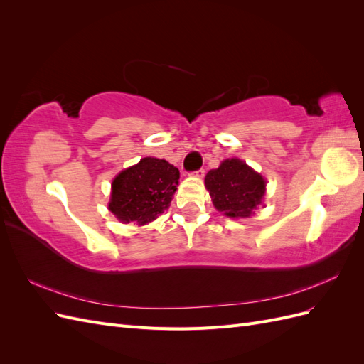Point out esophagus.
<instances>
[{
    "mask_svg": "<svg viewBox=\"0 0 364 364\" xmlns=\"http://www.w3.org/2000/svg\"><path fill=\"white\" fill-rule=\"evenodd\" d=\"M193 176H194V178H199V179H202L203 176H205V170H203V168H200V170H196V171H193Z\"/></svg>",
    "mask_w": 364,
    "mask_h": 364,
    "instance_id": "1",
    "label": "esophagus"
}]
</instances>
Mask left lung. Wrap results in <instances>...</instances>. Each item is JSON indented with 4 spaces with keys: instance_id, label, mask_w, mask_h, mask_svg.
I'll return each mask as SVG.
<instances>
[{
    "instance_id": "left-lung-1",
    "label": "left lung",
    "mask_w": 364,
    "mask_h": 364,
    "mask_svg": "<svg viewBox=\"0 0 364 364\" xmlns=\"http://www.w3.org/2000/svg\"><path fill=\"white\" fill-rule=\"evenodd\" d=\"M205 186L218 211L235 218L250 217L266 193L262 176L235 158L226 159L218 168L208 171Z\"/></svg>"
}]
</instances>
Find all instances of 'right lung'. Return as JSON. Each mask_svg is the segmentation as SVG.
<instances>
[{"label":"right lung","instance_id":"right-lung-1","mask_svg":"<svg viewBox=\"0 0 364 364\" xmlns=\"http://www.w3.org/2000/svg\"><path fill=\"white\" fill-rule=\"evenodd\" d=\"M178 185L179 170L174 165L144 158L114 179L109 209L119 222L146 225L170 206Z\"/></svg>","mask_w":364,"mask_h":364}]
</instances>
